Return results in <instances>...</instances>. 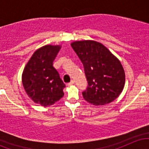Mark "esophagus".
Masks as SVG:
<instances>
[{
	"label": "esophagus",
	"mask_w": 149,
	"mask_h": 149,
	"mask_svg": "<svg viewBox=\"0 0 149 149\" xmlns=\"http://www.w3.org/2000/svg\"><path fill=\"white\" fill-rule=\"evenodd\" d=\"M74 83H75L74 80H71L69 83H68V85H69V86H71V85H73Z\"/></svg>",
	"instance_id": "34e87169"
}]
</instances>
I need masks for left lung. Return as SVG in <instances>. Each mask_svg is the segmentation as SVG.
<instances>
[{
	"mask_svg": "<svg viewBox=\"0 0 149 149\" xmlns=\"http://www.w3.org/2000/svg\"><path fill=\"white\" fill-rule=\"evenodd\" d=\"M71 45L83 63L88 80L83 98L92 105L103 106L119 97L125 83V73L119 59L95 40H77Z\"/></svg>",
	"mask_w": 149,
	"mask_h": 149,
	"instance_id": "1",
	"label": "left lung"
}]
</instances>
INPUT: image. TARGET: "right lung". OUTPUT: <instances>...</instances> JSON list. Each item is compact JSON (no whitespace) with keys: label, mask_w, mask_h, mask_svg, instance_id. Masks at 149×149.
Returning <instances> with one entry per match:
<instances>
[{"label":"right lung","mask_w":149,"mask_h":149,"mask_svg":"<svg viewBox=\"0 0 149 149\" xmlns=\"http://www.w3.org/2000/svg\"><path fill=\"white\" fill-rule=\"evenodd\" d=\"M61 45H46L34 52L26 64L22 81L26 93L34 103L49 107L64 96L65 84L53 61Z\"/></svg>","instance_id":"add662e5"}]
</instances>
